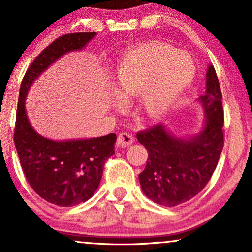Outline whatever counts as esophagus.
<instances>
[{"mask_svg": "<svg viewBox=\"0 0 252 252\" xmlns=\"http://www.w3.org/2000/svg\"><path fill=\"white\" fill-rule=\"evenodd\" d=\"M117 141H118L119 146L124 148V147L130 146V144L134 142V137L132 134H129V133H120Z\"/></svg>", "mask_w": 252, "mask_h": 252, "instance_id": "1", "label": "esophagus"}]
</instances>
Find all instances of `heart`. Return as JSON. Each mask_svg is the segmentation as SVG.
<instances>
[{
  "label": "heart",
  "instance_id": "b5f03b06",
  "mask_svg": "<svg viewBox=\"0 0 252 252\" xmlns=\"http://www.w3.org/2000/svg\"><path fill=\"white\" fill-rule=\"evenodd\" d=\"M195 72V62L187 53L163 43L144 44L117 65L116 89L123 98L142 94L144 112L151 118H159L191 84Z\"/></svg>",
  "mask_w": 252,
  "mask_h": 252
}]
</instances>
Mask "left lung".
Wrapping results in <instances>:
<instances>
[{
  "label": "left lung",
  "instance_id": "1",
  "mask_svg": "<svg viewBox=\"0 0 252 252\" xmlns=\"http://www.w3.org/2000/svg\"><path fill=\"white\" fill-rule=\"evenodd\" d=\"M222 94L216 70L206 72V92L199 97L205 125L190 139L172 135L157 124L136 134L148 150L146 168L139 174L144 195L164 206H177L203 190L218 164L223 148Z\"/></svg>",
  "mask_w": 252,
  "mask_h": 252
}]
</instances>
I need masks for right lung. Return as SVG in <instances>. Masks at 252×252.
Here are the masks:
<instances>
[{"label": "right lung", "mask_w": 252, "mask_h": 252, "mask_svg": "<svg viewBox=\"0 0 252 252\" xmlns=\"http://www.w3.org/2000/svg\"><path fill=\"white\" fill-rule=\"evenodd\" d=\"M95 32L71 33L51 42L32 62L20 85L13 141L31 187L58 206L86 202L98 188L106 159L115 154L116 134L86 140L53 141L37 134L27 119L25 99L34 80L66 53L80 50Z\"/></svg>", "instance_id": "add662e5"}]
</instances>
